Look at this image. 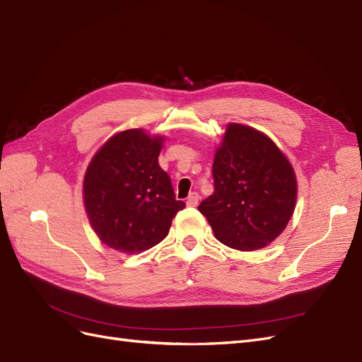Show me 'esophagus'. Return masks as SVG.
Instances as JSON below:
<instances>
[{
  "label": "esophagus",
  "instance_id": "obj_1",
  "mask_svg": "<svg viewBox=\"0 0 362 362\" xmlns=\"http://www.w3.org/2000/svg\"><path fill=\"white\" fill-rule=\"evenodd\" d=\"M199 194L197 192H191L189 194V197H188V200H187V204L188 206H197V203H199Z\"/></svg>",
  "mask_w": 362,
  "mask_h": 362
}]
</instances>
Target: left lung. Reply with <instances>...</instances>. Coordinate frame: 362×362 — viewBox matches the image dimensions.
<instances>
[{
	"label": "left lung",
	"mask_w": 362,
	"mask_h": 362,
	"mask_svg": "<svg viewBox=\"0 0 362 362\" xmlns=\"http://www.w3.org/2000/svg\"><path fill=\"white\" fill-rule=\"evenodd\" d=\"M212 175L214 194L200 203L199 211L220 243L253 252L285 230L296 208V173L262 132L244 124H227L215 151Z\"/></svg>",
	"instance_id": "left-lung-1"
}]
</instances>
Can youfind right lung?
<instances>
[{"instance_id":"add662e5","label":"right lung","mask_w":362,"mask_h":362,"mask_svg":"<svg viewBox=\"0 0 362 362\" xmlns=\"http://www.w3.org/2000/svg\"><path fill=\"white\" fill-rule=\"evenodd\" d=\"M163 138L129 129L109 138L89 162L83 203L100 241L121 253H141L168 235L185 203L159 167Z\"/></svg>"}]
</instances>
